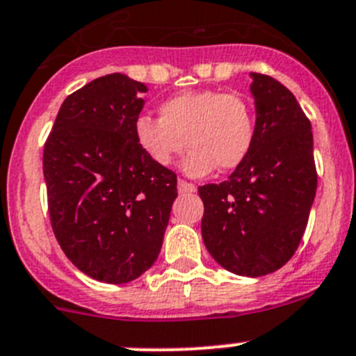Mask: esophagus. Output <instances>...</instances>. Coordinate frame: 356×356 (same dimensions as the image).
Masks as SVG:
<instances>
[{"mask_svg":"<svg viewBox=\"0 0 356 356\" xmlns=\"http://www.w3.org/2000/svg\"><path fill=\"white\" fill-rule=\"evenodd\" d=\"M178 192L180 194H192V192H195V185L187 180H178Z\"/></svg>","mask_w":356,"mask_h":356,"instance_id":"1","label":"esophagus"}]
</instances>
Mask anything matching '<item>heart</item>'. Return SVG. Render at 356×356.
<instances>
[{"mask_svg":"<svg viewBox=\"0 0 356 356\" xmlns=\"http://www.w3.org/2000/svg\"><path fill=\"white\" fill-rule=\"evenodd\" d=\"M136 139L159 165H169L185 146L184 171L203 176L218 168L233 171L249 155L256 134L254 111L243 97L218 90L184 91L161 106V118L139 116Z\"/></svg>","mask_w":356,"mask_h":356,"instance_id":"b5f03b06","label":"heart"}]
</instances>
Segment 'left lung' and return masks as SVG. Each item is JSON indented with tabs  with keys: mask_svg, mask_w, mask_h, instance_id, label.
<instances>
[{
	"mask_svg": "<svg viewBox=\"0 0 356 356\" xmlns=\"http://www.w3.org/2000/svg\"><path fill=\"white\" fill-rule=\"evenodd\" d=\"M256 134L249 155L222 184L200 187L201 233L218 265L261 277L298 249L318 187L311 122L286 86L250 74Z\"/></svg>",
	"mask_w": 356,
	"mask_h": 356,
	"instance_id": "left-lung-1",
	"label": "left lung"
}]
</instances>
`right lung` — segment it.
I'll return each mask as SVG.
<instances>
[{
  "mask_svg": "<svg viewBox=\"0 0 356 356\" xmlns=\"http://www.w3.org/2000/svg\"><path fill=\"white\" fill-rule=\"evenodd\" d=\"M143 83L123 74L91 81L65 99L44 145L51 226L86 275L125 284L155 263L176 200V175L136 139Z\"/></svg>",
  "mask_w": 356,
  "mask_h": 356,
  "instance_id": "obj_1",
  "label": "right lung"
}]
</instances>
